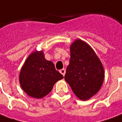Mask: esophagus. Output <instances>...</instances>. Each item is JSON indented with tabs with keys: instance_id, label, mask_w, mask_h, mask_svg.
Instances as JSON below:
<instances>
[{
	"instance_id": "34e87169",
	"label": "esophagus",
	"mask_w": 122,
	"mask_h": 122,
	"mask_svg": "<svg viewBox=\"0 0 122 122\" xmlns=\"http://www.w3.org/2000/svg\"><path fill=\"white\" fill-rule=\"evenodd\" d=\"M60 72L64 76V75H65V73H66V70L65 69H62L60 70Z\"/></svg>"
}]
</instances>
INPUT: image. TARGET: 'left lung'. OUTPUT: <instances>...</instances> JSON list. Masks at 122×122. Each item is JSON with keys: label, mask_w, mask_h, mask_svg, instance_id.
Listing matches in <instances>:
<instances>
[{"label": "left lung", "mask_w": 122, "mask_h": 122, "mask_svg": "<svg viewBox=\"0 0 122 122\" xmlns=\"http://www.w3.org/2000/svg\"><path fill=\"white\" fill-rule=\"evenodd\" d=\"M70 48V59L64 79L80 100H87L101 88L104 68L94 50L85 42L77 39Z\"/></svg>", "instance_id": "8db88e82"}]
</instances>
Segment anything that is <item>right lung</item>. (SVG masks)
<instances>
[{
    "label": "right lung",
    "mask_w": 122,
    "mask_h": 122,
    "mask_svg": "<svg viewBox=\"0 0 122 122\" xmlns=\"http://www.w3.org/2000/svg\"><path fill=\"white\" fill-rule=\"evenodd\" d=\"M64 77L52 62L45 59L42 51H36L26 60L21 68V88L32 98H42L48 94L54 84Z\"/></svg>",
    "instance_id": "1"
}]
</instances>
